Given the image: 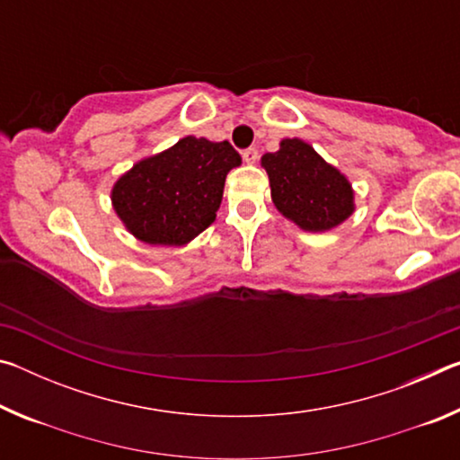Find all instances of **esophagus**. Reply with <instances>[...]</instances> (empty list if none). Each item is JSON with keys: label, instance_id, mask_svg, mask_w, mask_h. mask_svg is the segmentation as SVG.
<instances>
[{"label": "esophagus", "instance_id": "1", "mask_svg": "<svg viewBox=\"0 0 460 460\" xmlns=\"http://www.w3.org/2000/svg\"><path fill=\"white\" fill-rule=\"evenodd\" d=\"M243 160H245V164H255V162L260 160V152H258V147H247V150H243Z\"/></svg>", "mask_w": 460, "mask_h": 460}]
</instances>
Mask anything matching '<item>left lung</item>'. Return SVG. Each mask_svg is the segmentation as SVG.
<instances>
[{
  "instance_id": "8db88e82",
  "label": "left lung",
  "mask_w": 460,
  "mask_h": 460,
  "mask_svg": "<svg viewBox=\"0 0 460 460\" xmlns=\"http://www.w3.org/2000/svg\"><path fill=\"white\" fill-rule=\"evenodd\" d=\"M261 168L274 207L302 231H331L355 213L353 184L305 139L284 137L278 152L261 155Z\"/></svg>"
}]
</instances>
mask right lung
<instances>
[{"instance_id": "right-lung-1", "label": "right lung", "mask_w": 460, "mask_h": 460, "mask_svg": "<svg viewBox=\"0 0 460 460\" xmlns=\"http://www.w3.org/2000/svg\"><path fill=\"white\" fill-rule=\"evenodd\" d=\"M237 166L241 155L229 142L186 136L123 172L111 207L142 243L181 247L217 219L225 178Z\"/></svg>"}]
</instances>
